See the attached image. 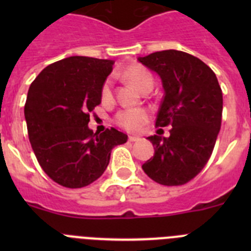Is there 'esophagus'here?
I'll return each instance as SVG.
<instances>
[{
	"mask_svg": "<svg viewBox=\"0 0 251 251\" xmlns=\"http://www.w3.org/2000/svg\"><path fill=\"white\" fill-rule=\"evenodd\" d=\"M128 141H129V142H137V141H139V137L129 136V138H128Z\"/></svg>",
	"mask_w": 251,
	"mask_h": 251,
	"instance_id": "1",
	"label": "esophagus"
}]
</instances>
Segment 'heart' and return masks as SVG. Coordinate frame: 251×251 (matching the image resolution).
<instances>
[{"mask_svg":"<svg viewBox=\"0 0 251 251\" xmlns=\"http://www.w3.org/2000/svg\"><path fill=\"white\" fill-rule=\"evenodd\" d=\"M123 77L128 83L134 85L142 93L146 90L152 89L153 76L147 69L142 68L139 65H133L127 68L123 72ZM101 100L108 103L113 100V84L110 79H106L101 86ZM150 119V113L142 108L136 109H123L119 110L114 117V122L119 127L128 132H139Z\"/></svg>","mask_w":251,"mask_h":251,"instance_id":"1","label":"heart"}]
</instances>
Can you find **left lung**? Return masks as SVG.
<instances>
[{
	"instance_id": "obj_1",
	"label": "left lung",
	"mask_w": 251,
	"mask_h": 251,
	"mask_svg": "<svg viewBox=\"0 0 251 251\" xmlns=\"http://www.w3.org/2000/svg\"><path fill=\"white\" fill-rule=\"evenodd\" d=\"M138 60L161 76L165 89L156 127H172L167 138L148 137L154 156L142 168L159 185H185L211 157L221 127L223 92L211 69L187 52L163 50Z\"/></svg>"
}]
</instances>
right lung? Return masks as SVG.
I'll return each mask as SVG.
<instances>
[{
  "instance_id": "add662e5",
  "label": "right lung",
  "mask_w": 251,
  "mask_h": 251,
  "mask_svg": "<svg viewBox=\"0 0 251 251\" xmlns=\"http://www.w3.org/2000/svg\"><path fill=\"white\" fill-rule=\"evenodd\" d=\"M113 64L66 57L46 66L30 85L25 119L31 147L44 172L64 187L94 182L109 165L113 148L128 139L115 128L93 133L88 127Z\"/></svg>"
}]
</instances>
